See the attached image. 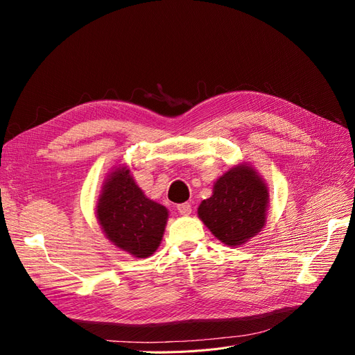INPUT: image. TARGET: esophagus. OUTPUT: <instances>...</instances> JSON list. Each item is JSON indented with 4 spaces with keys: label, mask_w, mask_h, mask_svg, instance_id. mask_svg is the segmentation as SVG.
<instances>
[{
    "label": "esophagus",
    "mask_w": 355,
    "mask_h": 355,
    "mask_svg": "<svg viewBox=\"0 0 355 355\" xmlns=\"http://www.w3.org/2000/svg\"><path fill=\"white\" fill-rule=\"evenodd\" d=\"M178 211H179L180 214H184V216H188V214H191V211H192L191 204H189V202L178 204Z\"/></svg>",
    "instance_id": "34e87169"
}]
</instances>
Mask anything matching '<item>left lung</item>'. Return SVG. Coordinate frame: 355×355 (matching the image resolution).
<instances>
[{"label":"left lung","instance_id":"1","mask_svg":"<svg viewBox=\"0 0 355 355\" xmlns=\"http://www.w3.org/2000/svg\"><path fill=\"white\" fill-rule=\"evenodd\" d=\"M270 189L257 170L240 163L216 179L213 194L198 206V218L223 244H245L265 227Z\"/></svg>","mask_w":355,"mask_h":355}]
</instances>
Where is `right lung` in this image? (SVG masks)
Wrapping results in <instances>:
<instances>
[{
    "mask_svg": "<svg viewBox=\"0 0 355 355\" xmlns=\"http://www.w3.org/2000/svg\"><path fill=\"white\" fill-rule=\"evenodd\" d=\"M94 213L105 237L139 259L158 249L168 219V210L144 194L124 164L105 179Z\"/></svg>",
    "mask_w": 355,
    "mask_h": 355,
    "instance_id": "add662e5",
    "label": "right lung"
}]
</instances>
